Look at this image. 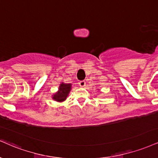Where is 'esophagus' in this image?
Returning <instances> with one entry per match:
<instances>
[{
    "label": "esophagus",
    "instance_id": "1",
    "mask_svg": "<svg viewBox=\"0 0 158 158\" xmlns=\"http://www.w3.org/2000/svg\"><path fill=\"white\" fill-rule=\"evenodd\" d=\"M79 86H80L81 87H84L85 85H86V82H85V81H79Z\"/></svg>",
    "mask_w": 158,
    "mask_h": 158
}]
</instances>
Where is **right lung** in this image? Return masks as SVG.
Returning <instances> with one entry per match:
<instances>
[{
  "label": "right lung",
  "mask_w": 158,
  "mask_h": 158,
  "mask_svg": "<svg viewBox=\"0 0 158 158\" xmlns=\"http://www.w3.org/2000/svg\"><path fill=\"white\" fill-rule=\"evenodd\" d=\"M71 84L62 82L60 85L58 91L52 95V98L57 102H62L66 100L71 90Z\"/></svg>",
  "instance_id": "obj_1"
}]
</instances>
